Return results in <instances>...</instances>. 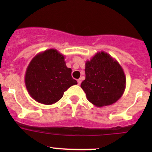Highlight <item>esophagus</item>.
Masks as SVG:
<instances>
[{
  "label": "esophagus",
  "instance_id": "34e87169",
  "mask_svg": "<svg viewBox=\"0 0 152 152\" xmlns=\"http://www.w3.org/2000/svg\"><path fill=\"white\" fill-rule=\"evenodd\" d=\"M77 82H78V85H81V83H82V79H79L77 80Z\"/></svg>",
  "mask_w": 152,
  "mask_h": 152
}]
</instances>
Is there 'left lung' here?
Wrapping results in <instances>:
<instances>
[{
  "label": "left lung",
  "mask_w": 152,
  "mask_h": 152,
  "mask_svg": "<svg viewBox=\"0 0 152 152\" xmlns=\"http://www.w3.org/2000/svg\"><path fill=\"white\" fill-rule=\"evenodd\" d=\"M87 100L99 107L115 103L124 94L126 76L116 59L98 52L85 63V79L81 84Z\"/></svg>",
  "instance_id": "1"
}]
</instances>
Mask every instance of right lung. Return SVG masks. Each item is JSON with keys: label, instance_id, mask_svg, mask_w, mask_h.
<instances>
[{"label": "right lung", "instance_id": "obj_1", "mask_svg": "<svg viewBox=\"0 0 152 152\" xmlns=\"http://www.w3.org/2000/svg\"><path fill=\"white\" fill-rule=\"evenodd\" d=\"M66 66L65 56L56 49L37 53L28 64L25 84L29 95L39 103L50 105L60 100L64 92L77 84Z\"/></svg>", "mask_w": 152, "mask_h": 152}]
</instances>
